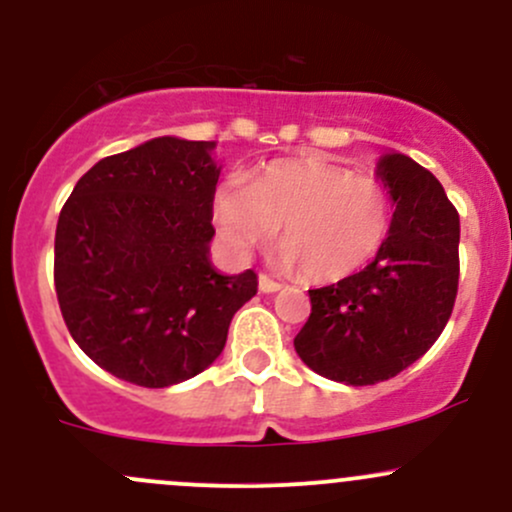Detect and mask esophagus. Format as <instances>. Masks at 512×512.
Returning a JSON list of instances; mask_svg holds the SVG:
<instances>
[{
  "label": "esophagus",
  "mask_w": 512,
  "mask_h": 512,
  "mask_svg": "<svg viewBox=\"0 0 512 512\" xmlns=\"http://www.w3.org/2000/svg\"><path fill=\"white\" fill-rule=\"evenodd\" d=\"M257 284H260V292L262 294H272V292H279V289H282V284L274 282V279L267 277V274H260Z\"/></svg>",
  "instance_id": "1"
}]
</instances>
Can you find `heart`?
Returning a JSON list of instances; mask_svg holds the SVG:
<instances>
[{
	"mask_svg": "<svg viewBox=\"0 0 512 512\" xmlns=\"http://www.w3.org/2000/svg\"><path fill=\"white\" fill-rule=\"evenodd\" d=\"M392 203L370 176L319 159H282L250 181H225L213 196L220 240L247 257L282 225L279 262L304 267L316 282H336L365 265L383 245Z\"/></svg>",
	"mask_w": 512,
	"mask_h": 512,
	"instance_id": "obj_1",
	"label": "heart"
}]
</instances>
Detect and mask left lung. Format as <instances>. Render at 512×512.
<instances>
[{
  "label": "left lung",
  "mask_w": 512,
  "mask_h": 512,
  "mask_svg": "<svg viewBox=\"0 0 512 512\" xmlns=\"http://www.w3.org/2000/svg\"><path fill=\"white\" fill-rule=\"evenodd\" d=\"M378 176L395 201L390 235L365 270L309 289L311 314L294 338L314 373L355 387L422 358L459 292V213L444 186L405 154H385Z\"/></svg>",
  "instance_id": "8db88e82"
}]
</instances>
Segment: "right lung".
I'll return each mask as SVG.
<instances>
[{
    "label": "right lung",
    "instance_id": "obj_1",
    "mask_svg": "<svg viewBox=\"0 0 512 512\" xmlns=\"http://www.w3.org/2000/svg\"><path fill=\"white\" fill-rule=\"evenodd\" d=\"M213 147L157 137L100 159L58 215L63 321L90 360L127 383L169 387L203 373L257 294L252 270L225 277L208 262Z\"/></svg>",
    "mask_w": 512,
    "mask_h": 512
}]
</instances>
